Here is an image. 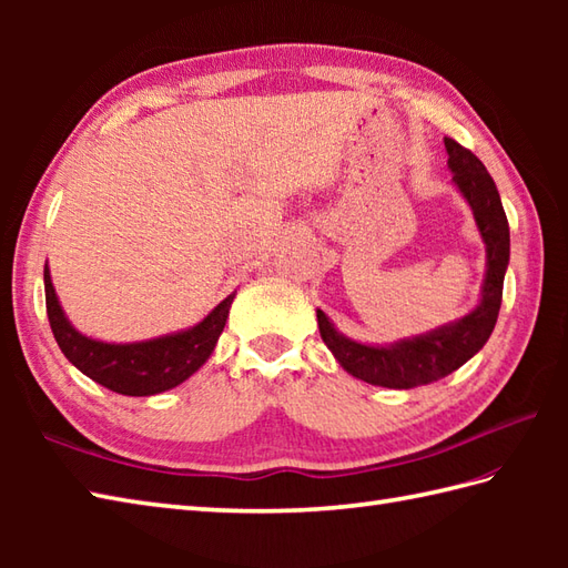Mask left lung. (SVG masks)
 <instances>
[{"label": "left lung", "instance_id": "obj_1", "mask_svg": "<svg viewBox=\"0 0 568 568\" xmlns=\"http://www.w3.org/2000/svg\"><path fill=\"white\" fill-rule=\"evenodd\" d=\"M444 149L449 155L446 165L454 173L452 183L474 212L480 241L486 244V273L478 305L462 320L439 324L425 334L405 336L393 344L352 339L317 310L320 334L339 366L348 376L381 385V388L407 390L449 376L486 346L498 322L503 281L510 263L508 216H505L498 187L486 165L474 153L458 146L454 139H444Z\"/></svg>", "mask_w": 568, "mask_h": 568}]
</instances>
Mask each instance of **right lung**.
Wrapping results in <instances>:
<instances>
[{"instance_id": "1", "label": "right lung", "mask_w": 568, "mask_h": 568, "mask_svg": "<svg viewBox=\"0 0 568 568\" xmlns=\"http://www.w3.org/2000/svg\"><path fill=\"white\" fill-rule=\"evenodd\" d=\"M45 312L60 352L84 376L119 395L149 397L185 383L212 356L216 339L224 332L236 291L210 310L197 324L180 332L143 342H102L78 332L68 320L51 281V268L43 265Z\"/></svg>"}]
</instances>
